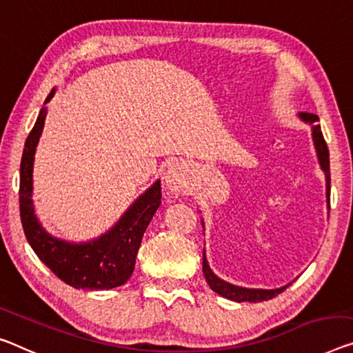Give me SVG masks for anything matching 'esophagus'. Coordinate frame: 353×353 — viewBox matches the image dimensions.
<instances>
[{"label": "esophagus", "instance_id": "obj_1", "mask_svg": "<svg viewBox=\"0 0 353 353\" xmlns=\"http://www.w3.org/2000/svg\"><path fill=\"white\" fill-rule=\"evenodd\" d=\"M164 183L169 188V191L175 195L186 194L191 189V176L181 162H175L167 169Z\"/></svg>", "mask_w": 353, "mask_h": 353}]
</instances>
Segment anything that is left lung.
Here are the masks:
<instances>
[{
    "mask_svg": "<svg viewBox=\"0 0 353 353\" xmlns=\"http://www.w3.org/2000/svg\"><path fill=\"white\" fill-rule=\"evenodd\" d=\"M298 118L303 123H306L311 126V132H312V142H314V148H316V154H317V161L321 164V169L325 173V186H327V203H330V154H328V148L327 143H325L321 124H319V117L314 115V113H298ZM203 225V221H202ZM202 268H203V274L205 279H207L208 285L211 287V290H214L216 294H219L221 296L227 298V300L236 301V303H243V301H249V303H257V301H265V300H271L276 295H279L281 292H284L287 285L279 287V289H248V287H240L235 284L227 283V281L221 279L219 276H216L213 273V270L210 268L207 256H205L203 251V262H202Z\"/></svg>",
    "mask_w": 353,
    "mask_h": 353,
    "instance_id": "left-lung-1",
    "label": "left lung"
}]
</instances>
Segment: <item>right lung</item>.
Instances as JSON below:
<instances>
[{
    "label": "right lung",
    "instance_id": "1",
    "mask_svg": "<svg viewBox=\"0 0 353 353\" xmlns=\"http://www.w3.org/2000/svg\"><path fill=\"white\" fill-rule=\"evenodd\" d=\"M50 91L25 142L20 162V218L25 236L36 256L59 279L74 289L108 290L131 278L143 233L161 205V180L134 200L131 207L105 233L88 241H68L48 233L37 219L32 203V169L37 143L44 131Z\"/></svg>",
    "mask_w": 353,
    "mask_h": 353
}]
</instances>
